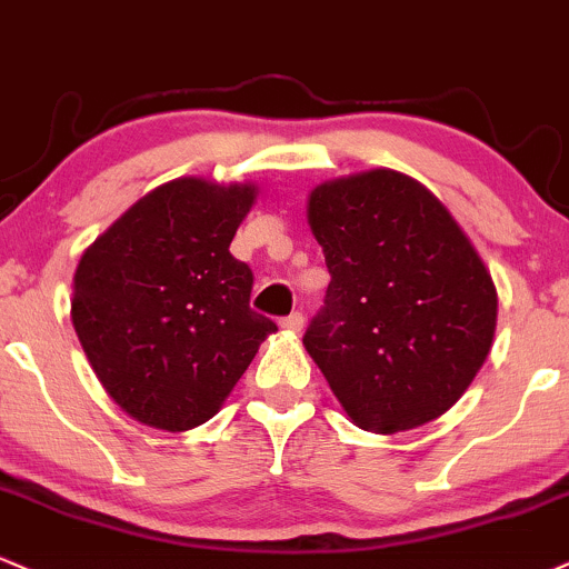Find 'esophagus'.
<instances>
[{
	"label": "esophagus",
	"mask_w": 569,
	"mask_h": 569,
	"mask_svg": "<svg viewBox=\"0 0 569 569\" xmlns=\"http://www.w3.org/2000/svg\"><path fill=\"white\" fill-rule=\"evenodd\" d=\"M303 322H306L303 313H300V311H292L290 317H284V319H282V327H284V330H290V332H298L300 327H303Z\"/></svg>",
	"instance_id": "1"
}]
</instances>
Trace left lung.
Segmentation results:
<instances>
[{
    "instance_id": "obj_1",
    "label": "left lung",
    "mask_w": 569,
    "mask_h": 569,
    "mask_svg": "<svg viewBox=\"0 0 569 569\" xmlns=\"http://www.w3.org/2000/svg\"><path fill=\"white\" fill-rule=\"evenodd\" d=\"M330 284L306 351L359 429L445 416L490 353L498 292L458 220L416 178L367 170L309 193Z\"/></svg>"
}]
</instances>
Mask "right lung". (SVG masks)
I'll return each instance as SVG.
<instances>
[{"mask_svg": "<svg viewBox=\"0 0 569 569\" xmlns=\"http://www.w3.org/2000/svg\"><path fill=\"white\" fill-rule=\"evenodd\" d=\"M256 193L252 183L170 180L79 260L73 330L103 389L140 423L202 426L277 330L250 309L252 271L229 252Z\"/></svg>", "mask_w": 569, "mask_h": 569, "instance_id": "add662e5", "label": "right lung"}]
</instances>
